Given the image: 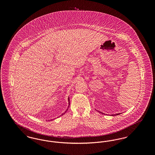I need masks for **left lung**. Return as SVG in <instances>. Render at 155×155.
<instances>
[{
	"label": "left lung",
	"instance_id": "1",
	"mask_svg": "<svg viewBox=\"0 0 155 155\" xmlns=\"http://www.w3.org/2000/svg\"><path fill=\"white\" fill-rule=\"evenodd\" d=\"M100 113H102V114H103L102 112H101V111H99ZM120 113H118V114H111V116H117V115H119Z\"/></svg>",
	"mask_w": 155,
	"mask_h": 155
}]
</instances>
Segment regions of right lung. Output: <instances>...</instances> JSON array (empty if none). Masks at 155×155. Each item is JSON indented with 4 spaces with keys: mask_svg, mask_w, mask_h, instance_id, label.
<instances>
[{
    "mask_svg": "<svg viewBox=\"0 0 155 155\" xmlns=\"http://www.w3.org/2000/svg\"><path fill=\"white\" fill-rule=\"evenodd\" d=\"M68 107H69V106H70V99H69V97H68ZM65 112H66V111H65ZM64 113H63V114H62L61 115H63Z\"/></svg>",
    "mask_w": 155,
    "mask_h": 155,
    "instance_id": "obj_1",
    "label": "right lung"
}]
</instances>
